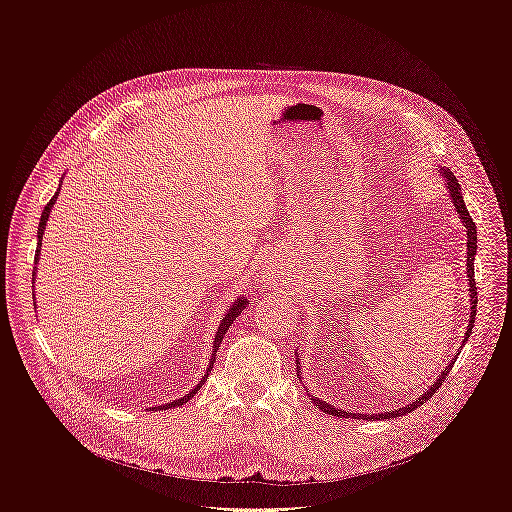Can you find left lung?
I'll return each mask as SVG.
<instances>
[{
    "label": "left lung",
    "mask_w": 512,
    "mask_h": 512,
    "mask_svg": "<svg viewBox=\"0 0 512 512\" xmlns=\"http://www.w3.org/2000/svg\"><path fill=\"white\" fill-rule=\"evenodd\" d=\"M440 175L444 177V185H446V190H448V196H451V200H453V207H455V211H457V215H459V220H461V224H463V228H466V235H468V262H466V269H468V294H470V322H468V331H466V335H463V342H461V346H466V342H468V337H470V333H472V327H474V318H476V301H478V297H476V282H474V256H476V224L472 222V218H470V213H468V209H466V203H463V196H461V185H459V181H457V177L451 173V170L448 168H444V166H440ZM459 354V352H457ZM457 354H455V359H457ZM455 359H451L446 363V367L440 371V376L436 378V382H431V386L429 389H425L423 391V395L421 397H416V401L412 399L410 404H406V406H401V408H397V410H391V412H378V414H361L363 418H367V421H371V418H376V421H382V418H397V416H404V414H408V412H412V410H416L418 406H423L425 401L436 393L440 386H442V382L446 380V376H448V371L453 369V365H455ZM297 374H299V361H297ZM305 389V386H303ZM307 395L312 397V401L314 404L322 410V412H327V414H331V416H339V418H350V416H359V414H352V412H346V410H342V408H335V406H331V404H327V401H322V399H318V397H314L312 393L307 391Z\"/></svg>",
    "instance_id": "1"
}]
</instances>
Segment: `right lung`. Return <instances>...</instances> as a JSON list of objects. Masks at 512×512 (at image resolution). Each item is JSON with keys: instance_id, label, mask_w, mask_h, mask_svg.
I'll return each instance as SVG.
<instances>
[{"instance_id": "add662e5", "label": "right lung", "mask_w": 512, "mask_h": 512, "mask_svg": "<svg viewBox=\"0 0 512 512\" xmlns=\"http://www.w3.org/2000/svg\"><path fill=\"white\" fill-rule=\"evenodd\" d=\"M57 196H59V190L55 192V196L49 200V203H46V207H44V211H42V215H40V224H38V247H36V265H38V260H40V247H42V235H44V228H46V222H49V215H51V209H53V205H55ZM34 275H36V269H34ZM32 280L36 282V277H32ZM245 307H247V299H245V297H237V299H235V303H232L228 312L224 314V318H222V322H220V327H218V333H215V342H213V350H211V359H209L207 374H205L203 378H200V382L194 386V389H192L188 395H183L181 399L170 401V404H166V406H158V410H164V408L168 410V408H175V406L188 404V401H190V399L200 391V386L205 384V378L209 376V371H211V367H213V363H215V352L220 350V344H222V339H224V335H226L228 327H232V322H235V320L239 318V314L243 312ZM151 410H153V408H151Z\"/></svg>"}]
</instances>
